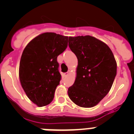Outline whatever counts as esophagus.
<instances>
[{"label":"esophagus","instance_id":"obj_1","mask_svg":"<svg viewBox=\"0 0 134 134\" xmlns=\"http://www.w3.org/2000/svg\"><path fill=\"white\" fill-rule=\"evenodd\" d=\"M68 74H69V72H67L64 73L63 76H64V77H66V76H68Z\"/></svg>","mask_w":134,"mask_h":134}]
</instances>
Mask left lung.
I'll return each mask as SVG.
<instances>
[{
	"instance_id": "8db88e82",
	"label": "left lung",
	"mask_w": 134,
	"mask_h": 134,
	"mask_svg": "<svg viewBox=\"0 0 134 134\" xmlns=\"http://www.w3.org/2000/svg\"><path fill=\"white\" fill-rule=\"evenodd\" d=\"M68 46L78 59L76 78L68 94L80 107L97 105L111 89L117 74L114 55L107 44L94 37H69Z\"/></svg>"
}]
</instances>
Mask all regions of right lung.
I'll return each instance as SVG.
<instances>
[{"label":"right lung","mask_w":134,"mask_h":134,"mask_svg":"<svg viewBox=\"0 0 134 134\" xmlns=\"http://www.w3.org/2000/svg\"><path fill=\"white\" fill-rule=\"evenodd\" d=\"M68 37L44 33L26 46L19 64L21 86L32 102L39 107L50 103L61 74L57 57L68 46Z\"/></svg>","instance_id":"obj_1"}]
</instances>
